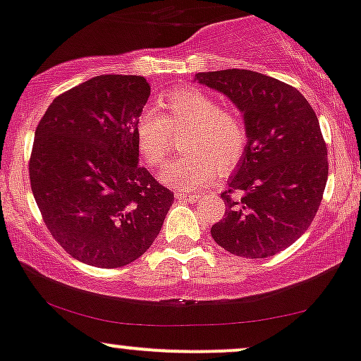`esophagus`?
I'll list each match as a JSON object with an SVG mask.
<instances>
[{
	"mask_svg": "<svg viewBox=\"0 0 361 361\" xmlns=\"http://www.w3.org/2000/svg\"><path fill=\"white\" fill-rule=\"evenodd\" d=\"M197 195H192V192H185V191H177L176 192V200L180 201V203H189V201H197Z\"/></svg>",
	"mask_w": 361,
	"mask_h": 361,
	"instance_id": "1",
	"label": "esophagus"
}]
</instances>
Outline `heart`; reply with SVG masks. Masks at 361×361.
<instances>
[{"mask_svg":"<svg viewBox=\"0 0 361 361\" xmlns=\"http://www.w3.org/2000/svg\"><path fill=\"white\" fill-rule=\"evenodd\" d=\"M157 110H145L135 120L134 137L141 160L157 169L173 148L172 134H182L177 158L161 170L160 179L179 191L204 188L216 172L228 173L247 149V127L234 111L197 89H173L158 99Z\"/></svg>","mask_w":361,"mask_h":361,"instance_id":"1","label":"heart"}]
</instances>
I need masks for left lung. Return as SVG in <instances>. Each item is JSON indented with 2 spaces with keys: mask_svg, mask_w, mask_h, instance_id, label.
Wrapping results in <instances>:
<instances>
[{
  "mask_svg": "<svg viewBox=\"0 0 361 361\" xmlns=\"http://www.w3.org/2000/svg\"><path fill=\"white\" fill-rule=\"evenodd\" d=\"M196 79L232 99L250 135L220 195L226 219L212 227V238L238 257H274L310 227L322 203L329 161L319 118L296 87L263 73L227 68Z\"/></svg>",
  "mask_w": 361,
  "mask_h": 361,
  "instance_id": "obj_1",
  "label": "left lung"
}]
</instances>
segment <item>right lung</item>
Listing matches in <instances>:
<instances>
[{"instance_id": "add662e5", "label": "right lung", "mask_w": 361, "mask_h": 361, "mask_svg": "<svg viewBox=\"0 0 361 361\" xmlns=\"http://www.w3.org/2000/svg\"><path fill=\"white\" fill-rule=\"evenodd\" d=\"M141 75H98L56 96L37 123L32 195L71 257L118 269L153 244L173 192L139 166L134 126L149 98Z\"/></svg>"}]
</instances>
